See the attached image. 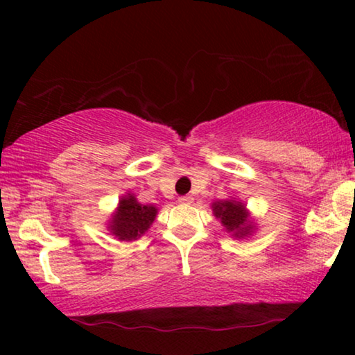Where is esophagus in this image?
<instances>
[{
  "instance_id": "esophagus-1",
  "label": "esophagus",
  "mask_w": 355,
  "mask_h": 355,
  "mask_svg": "<svg viewBox=\"0 0 355 355\" xmlns=\"http://www.w3.org/2000/svg\"><path fill=\"white\" fill-rule=\"evenodd\" d=\"M178 202H180V203H184V205H186V203H192V202H194V199H192L191 196H182V197H180V199H178Z\"/></svg>"
}]
</instances>
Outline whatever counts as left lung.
Segmentation results:
<instances>
[{"label":"left lung","instance_id":"left-lung-1","mask_svg":"<svg viewBox=\"0 0 355 355\" xmlns=\"http://www.w3.org/2000/svg\"><path fill=\"white\" fill-rule=\"evenodd\" d=\"M213 213L224 225L225 232L232 233L235 238H245L254 232V224L249 220V213L245 205L239 200H219L214 202Z\"/></svg>","mask_w":355,"mask_h":355}]
</instances>
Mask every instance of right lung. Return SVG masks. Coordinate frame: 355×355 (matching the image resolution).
I'll list each match as a JSON object with an SVG mask.
<instances>
[{"mask_svg": "<svg viewBox=\"0 0 355 355\" xmlns=\"http://www.w3.org/2000/svg\"><path fill=\"white\" fill-rule=\"evenodd\" d=\"M156 214H158V208L142 205L133 194H127L119 200L117 211L112 214L107 228L120 241H133L148 230Z\"/></svg>", "mask_w": 355, "mask_h": 355, "instance_id": "obj_1", "label": "right lung"}]
</instances>
